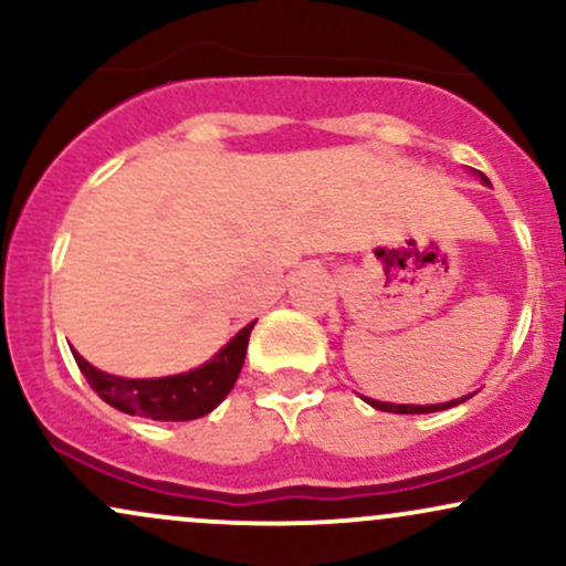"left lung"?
<instances>
[{
    "instance_id": "left-lung-1",
    "label": "left lung",
    "mask_w": 566,
    "mask_h": 566,
    "mask_svg": "<svg viewBox=\"0 0 566 566\" xmlns=\"http://www.w3.org/2000/svg\"><path fill=\"white\" fill-rule=\"evenodd\" d=\"M484 178V175H482ZM486 180V178H484ZM469 396H463V399H454V401H447V405H388V401H375V399H367L369 405L375 409H382V412H396V415H423V412H439V409H450L454 405H460V401H465Z\"/></svg>"
}]
</instances>
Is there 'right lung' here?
Listing matches in <instances>:
<instances>
[{
	"mask_svg": "<svg viewBox=\"0 0 566 566\" xmlns=\"http://www.w3.org/2000/svg\"><path fill=\"white\" fill-rule=\"evenodd\" d=\"M252 327H255V322L239 329L229 346L220 350L212 361L191 369V373L170 375V378L127 380L101 373L90 361H84L80 354H74V359L87 378L90 388L106 405L151 420H193L216 409L229 396L239 373H242Z\"/></svg>",
	"mask_w": 566,
	"mask_h": 566,
	"instance_id": "obj_1",
	"label": "right lung"
}]
</instances>
